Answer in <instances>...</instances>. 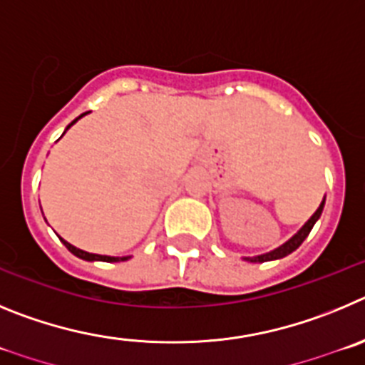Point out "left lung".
<instances>
[{"label": "left lung", "instance_id": "obj_1", "mask_svg": "<svg viewBox=\"0 0 365 365\" xmlns=\"http://www.w3.org/2000/svg\"><path fill=\"white\" fill-rule=\"evenodd\" d=\"M324 203H326V198L322 200V203H320V207H318V209H317V212H314V215L311 216V218L307 220V222H305L304 227H302L300 231H298L297 235L293 236V238H289L284 245L277 247V249H274V251L265 252V255L252 256V258H244V260H247V262H260V264H262V262L280 260V258H284V256H287V255H291V252H293V251H297V249L302 245V242H304V240L307 238V235H309V232H311V229H313V225H314V223H317V220L320 218L322 211H324Z\"/></svg>", "mask_w": 365, "mask_h": 365}]
</instances>
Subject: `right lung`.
I'll use <instances>...</instances> for the list:
<instances>
[{
    "mask_svg": "<svg viewBox=\"0 0 365 365\" xmlns=\"http://www.w3.org/2000/svg\"><path fill=\"white\" fill-rule=\"evenodd\" d=\"M85 114H87V113H83V114H81V116H85ZM81 116H80V118H81ZM80 118H76V120L72 121L71 125H74V123H76V121L80 120ZM71 125H67V129H71ZM67 129H65V130H67ZM63 134H65V133H63ZM61 242H63V245L68 249V251L72 252V255L78 256V258H81V260H87V262H123V260H129V258H130V256H123V258H120V256L94 255V252H87V251H81V249L74 247V245H72V244H68V242H65L63 238H61Z\"/></svg>",
    "mask_w": 365,
    "mask_h": 365,
    "instance_id": "right-lung-1",
    "label": "right lung"
}]
</instances>
